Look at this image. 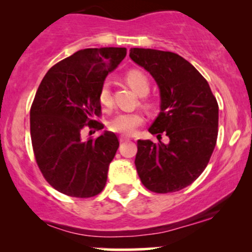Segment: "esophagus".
I'll return each instance as SVG.
<instances>
[{"mask_svg":"<svg viewBox=\"0 0 252 252\" xmlns=\"http://www.w3.org/2000/svg\"><path fill=\"white\" fill-rule=\"evenodd\" d=\"M120 141L121 142H126V141H129V137H126V136H123V135H121L120 136Z\"/></svg>","mask_w":252,"mask_h":252,"instance_id":"obj_1","label":"esophagus"}]
</instances>
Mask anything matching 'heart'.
I'll use <instances>...</instances> for the list:
<instances>
[{
    "mask_svg": "<svg viewBox=\"0 0 252 252\" xmlns=\"http://www.w3.org/2000/svg\"><path fill=\"white\" fill-rule=\"evenodd\" d=\"M126 82L138 96H146L150 90V84L148 78L143 72L138 70H130L126 74ZM98 100L100 105L104 108H110L112 104L111 90H110L109 82H104L98 92ZM144 108L150 109L152 104L147 100L143 102ZM144 117L140 112H121L112 117L108 122V129L115 134L123 136H131L136 132V130L143 126Z\"/></svg>",
    "mask_w": 252,
    "mask_h": 252,
    "instance_id": "heart-1",
    "label": "heart"
}]
</instances>
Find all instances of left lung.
<instances>
[{"label": "left lung", "instance_id": "1", "mask_svg": "<svg viewBox=\"0 0 252 252\" xmlns=\"http://www.w3.org/2000/svg\"><path fill=\"white\" fill-rule=\"evenodd\" d=\"M129 56L160 88L161 112L149 131L169 137L168 144L137 141L138 176L152 192H178L194 182L209 163L218 137V103L207 80L179 54L131 48Z\"/></svg>", "mask_w": 252, "mask_h": 252}]
</instances>
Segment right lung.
<instances>
[{
    "label": "right lung",
    "mask_w": 252,
    "mask_h": 252,
    "mask_svg": "<svg viewBox=\"0 0 252 252\" xmlns=\"http://www.w3.org/2000/svg\"><path fill=\"white\" fill-rule=\"evenodd\" d=\"M126 56V48H85L52 66L31 106V138L45 180L58 192L91 198L105 187L117 136L105 131L83 141L82 130H100L98 92L106 74Z\"/></svg>",
    "instance_id": "1"
}]
</instances>
